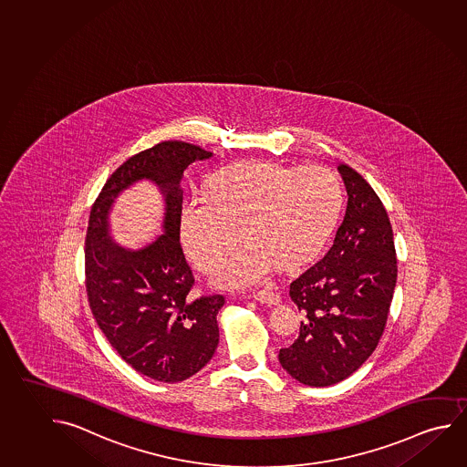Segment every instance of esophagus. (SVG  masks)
I'll use <instances>...</instances> for the list:
<instances>
[{"label":"esophagus","mask_w":467,"mask_h":467,"mask_svg":"<svg viewBox=\"0 0 467 467\" xmlns=\"http://www.w3.org/2000/svg\"><path fill=\"white\" fill-rule=\"evenodd\" d=\"M254 299L261 302V304H268V306H276L281 302V297L276 291H273L271 287H265L260 293L254 294Z\"/></svg>","instance_id":"obj_1"}]
</instances>
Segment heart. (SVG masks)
Segmentation results:
<instances>
[{"label":"heart","instance_id":"heart-1","mask_svg":"<svg viewBox=\"0 0 467 467\" xmlns=\"http://www.w3.org/2000/svg\"><path fill=\"white\" fill-rule=\"evenodd\" d=\"M341 186L322 165L301 168L240 161L213 174L209 198H190L182 209L184 252L209 271L242 237L246 244L222 261L213 281L229 287L261 283L279 266L299 268L320 252L340 215Z\"/></svg>","mask_w":467,"mask_h":467}]
</instances>
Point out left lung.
<instances>
[{"mask_svg": "<svg viewBox=\"0 0 467 467\" xmlns=\"http://www.w3.org/2000/svg\"><path fill=\"white\" fill-rule=\"evenodd\" d=\"M347 213L322 260L294 279L289 296L306 316L279 363L306 386L347 379L372 355L388 324L397 283L394 234L386 207L351 166L338 165Z\"/></svg>", "mask_w": 467, "mask_h": 467, "instance_id": "8db88e82", "label": "left lung"}]
</instances>
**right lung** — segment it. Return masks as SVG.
Returning a JSON list of instances; mask_svg holds the SVG:
<instances>
[{
	"label": "right lung",
	"instance_id": "1",
	"mask_svg": "<svg viewBox=\"0 0 467 467\" xmlns=\"http://www.w3.org/2000/svg\"><path fill=\"white\" fill-rule=\"evenodd\" d=\"M211 151L165 140L114 170L91 206L85 242V285L96 324L135 371L182 382L213 358L219 343L222 294L190 296L194 276L180 244L184 171ZM139 179L157 182L167 201L166 232L130 253L107 237V213L120 190Z\"/></svg>",
	"mask_w": 467,
	"mask_h": 467
}]
</instances>
